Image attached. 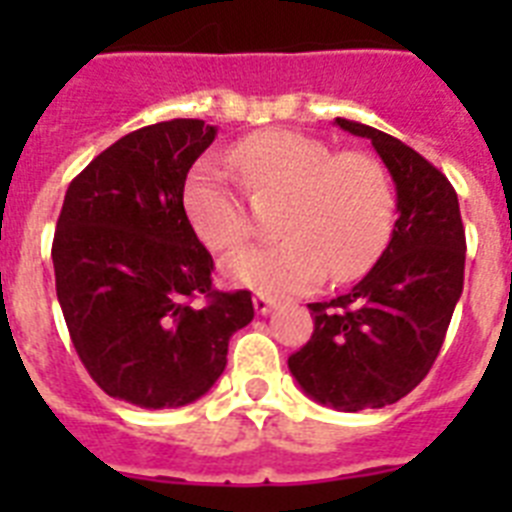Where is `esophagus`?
Returning <instances> with one entry per match:
<instances>
[{"label": "esophagus", "instance_id": "1", "mask_svg": "<svg viewBox=\"0 0 512 512\" xmlns=\"http://www.w3.org/2000/svg\"><path fill=\"white\" fill-rule=\"evenodd\" d=\"M252 303H255V311L260 313V316H265V313H271L273 308H276V300H273V297H268V295H260V292L252 297Z\"/></svg>", "mask_w": 512, "mask_h": 512}]
</instances>
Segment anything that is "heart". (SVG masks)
<instances>
[{
  "label": "heart",
  "mask_w": 512,
  "mask_h": 512,
  "mask_svg": "<svg viewBox=\"0 0 512 512\" xmlns=\"http://www.w3.org/2000/svg\"><path fill=\"white\" fill-rule=\"evenodd\" d=\"M228 162L252 199H284L276 215L281 241L225 257L233 284L295 295L361 276L380 257L396 217V191L380 159L361 151L335 154L324 140L292 130H265L231 148ZM188 223L215 252L249 236L239 193L209 162L196 164L183 185Z\"/></svg>",
  "instance_id": "b5f03b06"
}]
</instances>
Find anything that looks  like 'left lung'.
<instances>
[{
	"mask_svg": "<svg viewBox=\"0 0 512 512\" xmlns=\"http://www.w3.org/2000/svg\"><path fill=\"white\" fill-rule=\"evenodd\" d=\"M335 124L372 140L396 185L398 220L348 295L308 305L316 327L289 372L313 401L361 412L396 404L430 372L462 295L465 228L452 183L428 159L369 124Z\"/></svg>",
	"mask_w": 512,
	"mask_h": 512,
	"instance_id": "8db88e82",
	"label": "left lung"
}]
</instances>
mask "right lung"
Here are the masks:
<instances>
[{
	"label": "right lung",
	"instance_id": "right-lung-1",
	"mask_svg": "<svg viewBox=\"0 0 512 512\" xmlns=\"http://www.w3.org/2000/svg\"><path fill=\"white\" fill-rule=\"evenodd\" d=\"M215 135L201 119L124 135L71 180L55 228V289L76 353L108 396L143 409L204 396L231 335L255 319L247 289H212L215 263L183 209L188 170Z\"/></svg>",
	"mask_w": 512,
	"mask_h": 512
}]
</instances>
